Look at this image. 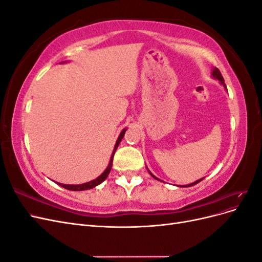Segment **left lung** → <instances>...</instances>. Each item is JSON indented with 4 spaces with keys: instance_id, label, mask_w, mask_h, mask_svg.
Masks as SVG:
<instances>
[{
    "instance_id": "left-lung-1",
    "label": "left lung",
    "mask_w": 262,
    "mask_h": 262,
    "mask_svg": "<svg viewBox=\"0 0 262 262\" xmlns=\"http://www.w3.org/2000/svg\"><path fill=\"white\" fill-rule=\"evenodd\" d=\"M212 77L213 78H215V80H217V81H220V83L223 85V87L224 89L227 91V89H226V85H225V83H224V78H223V76H222V74H221V72H220V70L217 69V68H214L213 69V71H212ZM148 170V169H147ZM148 172L150 173V176H152L153 178H155L156 180H160L158 179L157 177H155L152 172H150L149 170H148ZM201 180H203V178H201V179H199V180H196V181H194V182H192V184H189V185H184V186H177V187H192V186H194V185H196V184H199V182L201 181ZM162 181V180H161Z\"/></svg>"
}]
</instances>
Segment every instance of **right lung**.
<instances>
[{"label": "right lung", "mask_w": 262, "mask_h": 262, "mask_svg": "<svg viewBox=\"0 0 262 262\" xmlns=\"http://www.w3.org/2000/svg\"><path fill=\"white\" fill-rule=\"evenodd\" d=\"M125 131H126V129H123V130L121 131V133L119 134L118 140H117L116 144H115V148H114V150H113L112 157H110V162H109V164H108V166H107V168L105 169V171L102 172L100 176H98L96 179H94V180H92V181H89V182H85V184H82V185H63V184H60V182H57V184H58L59 186L63 187V188L68 189V190H72V191H82V190H89V189L95 188V187H96V186L100 185L101 182L104 181V180H105V179L108 177V175H109L110 170H112V167H113V160H114V155H115V153H116V149H117V147L119 146V144H120V142H121L122 138L124 137V133H125Z\"/></svg>", "instance_id": "right-lung-1"}]
</instances>
